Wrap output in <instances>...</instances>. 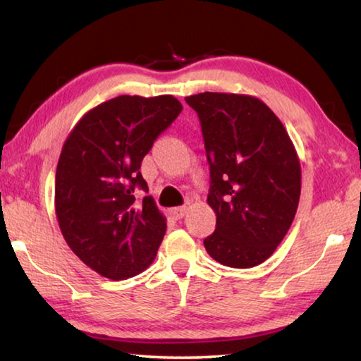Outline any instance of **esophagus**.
<instances>
[{"label":"esophagus","mask_w":361,"mask_h":361,"mask_svg":"<svg viewBox=\"0 0 361 361\" xmlns=\"http://www.w3.org/2000/svg\"><path fill=\"white\" fill-rule=\"evenodd\" d=\"M186 207H175V209L170 210V215H172L175 219H181L186 215Z\"/></svg>","instance_id":"esophagus-1"}]
</instances>
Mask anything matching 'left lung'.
Listing matches in <instances>:
<instances>
[{
	"instance_id": "8db88e82",
	"label": "left lung",
	"mask_w": 361,
	"mask_h": 361,
	"mask_svg": "<svg viewBox=\"0 0 361 361\" xmlns=\"http://www.w3.org/2000/svg\"><path fill=\"white\" fill-rule=\"evenodd\" d=\"M199 116L210 164L207 202L216 229L204 240L224 266L247 269L271 256L295 219L301 166L285 127L250 95L204 92L186 97Z\"/></svg>"
}]
</instances>
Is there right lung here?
Instances as JSON below:
<instances>
[{
	"mask_svg": "<svg viewBox=\"0 0 361 361\" xmlns=\"http://www.w3.org/2000/svg\"><path fill=\"white\" fill-rule=\"evenodd\" d=\"M172 95H119L85 113L66 138L56 173V213L68 247L111 280L143 272L166 235V216L140 167L156 138L178 118Z\"/></svg>",
	"mask_w": 361,
	"mask_h": 361,
	"instance_id": "right-lung-1",
	"label": "right lung"
}]
</instances>
